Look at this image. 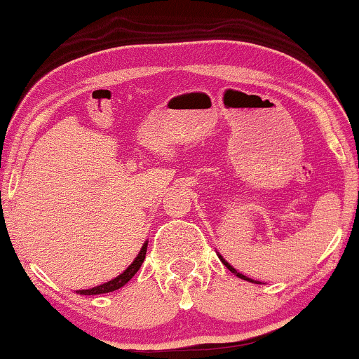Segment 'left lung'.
Masks as SVG:
<instances>
[{
    "mask_svg": "<svg viewBox=\"0 0 359 359\" xmlns=\"http://www.w3.org/2000/svg\"><path fill=\"white\" fill-rule=\"evenodd\" d=\"M217 256H219V259H221V261H222V264H224V266H226V267H227V269H229V271H231V273H234V274L237 276V278H241V279H244V280H249V283H254V280H252V279H250V278H248V276H244V274L237 273V271L234 269V267H232L231 264H229V262L226 261V259H224V257L221 256V254H217Z\"/></svg>",
    "mask_w": 359,
    "mask_h": 359,
    "instance_id": "1",
    "label": "left lung"
}]
</instances>
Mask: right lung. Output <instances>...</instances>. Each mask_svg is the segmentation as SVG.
I'll return each instance as SVG.
<instances>
[{
  "mask_svg": "<svg viewBox=\"0 0 359 359\" xmlns=\"http://www.w3.org/2000/svg\"><path fill=\"white\" fill-rule=\"evenodd\" d=\"M145 254H147V243H145L144 245H142V249H140V252H138V256H137L135 259H133L132 264L128 266L127 269H125L122 274L116 276L115 279L109 280V283H103V284H100V286H97V287H92V289H81V291H79V294H83V296L105 294V292H111V291H116V289L123 287L125 284H127L128 280H130V279L133 278V276L137 274V271L140 269L142 262H144V259H145Z\"/></svg>",
  "mask_w": 359,
  "mask_h": 359,
  "instance_id": "1",
  "label": "right lung"
}]
</instances>
